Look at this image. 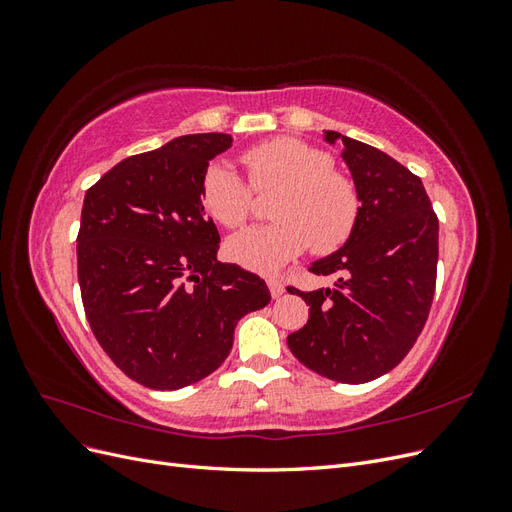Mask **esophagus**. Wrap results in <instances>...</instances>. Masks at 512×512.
Instances as JSON below:
<instances>
[{
  "label": "esophagus",
  "instance_id": "34e87169",
  "mask_svg": "<svg viewBox=\"0 0 512 512\" xmlns=\"http://www.w3.org/2000/svg\"><path fill=\"white\" fill-rule=\"evenodd\" d=\"M267 284H269V290H271V297L273 299H280L282 294H284V284H282L280 277H269Z\"/></svg>",
  "mask_w": 512,
  "mask_h": 512
}]
</instances>
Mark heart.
<instances>
[{
  "instance_id": "heart-1",
  "label": "heart",
  "mask_w": 512,
  "mask_h": 512,
  "mask_svg": "<svg viewBox=\"0 0 512 512\" xmlns=\"http://www.w3.org/2000/svg\"><path fill=\"white\" fill-rule=\"evenodd\" d=\"M247 185L222 164H209L200 179V200L211 218L226 226H243L254 211V193L277 188L269 213L275 222L239 232L226 243L230 260L256 271L277 269L305 247L331 254L352 235L359 218L354 183L331 168L327 151L299 138L277 136L241 153Z\"/></svg>"
}]
</instances>
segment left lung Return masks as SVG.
I'll return each instance as SVG.
<instances>
[{"mask_svg": "<svg viewBox=\"0 0 512 512\" xmlns=\"http://www.w3.org/2000/svg\"><path fill=\"white\" fill-rule=\"evenodd\" d=\"M361 207L342 250L309 271L333 288L297 290L309 305L288 348L316 374L348 384L376 380L404 361L421 335L438 273V215L418 179L384 151L337 132Z\"/></svg>", "mask_w": 512, "mask_h": 512, "instance_id": "1", "label": "left lung"}]
</instances>
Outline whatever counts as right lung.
<instances>
[{
    "instance_id": "obj_1",
    "label": "right lung",
    "mask_w": 512,
    "mask_h": 512,
    "mask_svg": "<svg viewBox=\"0 0 512 512\" xmlns=\"http://www.w3.org/2000/svg\"><path fill=\"white\" fill-rule=\"evenodd\" d=\"M230 134H188L121 160L85 194L76 237L85 316L134 382L175 391L207 378L237 322L271 301L258 275L218 262L200 179Z\"/></svg>"
}]
</instances>
